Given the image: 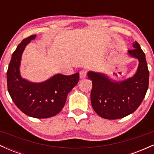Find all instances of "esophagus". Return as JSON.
Instances as JSON below:
<instances>
[{
    "label": "esophagus",
    "mask_w": 154,
    "mask_h": 154,
    "mask_svg": "<svg viewBox=\"0 0 154 154\" xmlns=\"http://www.w3.org/2000/svg\"><path fill=\"white\" fill-rule=\"evenodd\" d=\"M86 75H87V71H85V70H82V71L79 72V77L81 79L85 78Z\"/></svg>",
    "instance_id": "34e87169"
}]
</instances>
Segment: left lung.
<instances>
[{
  "label": "left lung",
  "instance_id": "8db88e82",
  "mask_svg": "<svg viewBox=\"0 0 154 154\" xmlns=\"http://www.w3.org/2000/svg\"><path fill=\"white\" fill-rule=\"evenodd\" d=\"M128 53L139 60L135 75L122 82H113L103 74L89 72L92 80L91 105L100 117L118 119L135 111L145 98L149 83V71L146 56L137 41Z\"/></svg>",
  "mask_w": 154,
  "mask_h": 154
}]
</instances>
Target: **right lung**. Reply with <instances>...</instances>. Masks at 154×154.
Here are the masks:
<instances>
[{
    "label": "right lung",
    "mask_w": 154,
    "mask_h": 154,
    "mask_svg": "<svg viewBox=\"0 0 154 154\" xmlns=\"http://www.w3.org/2000/svg\"><path fill=\"white\" fill-rule=\"evenodd\" d=\"M36 35H31L19 44L11 56L7 71V87L14 103L26 115L38 119L49 118L62 110L68 93L79 79V74L54 75L41 83L28 82L19 74L22 54Z\"/></svg>",
    "instance_id": "1"
}]
</instances>
